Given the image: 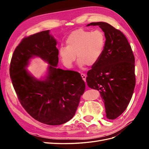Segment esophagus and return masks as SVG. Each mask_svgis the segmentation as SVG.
Wrapping results in <instances>:
<instances>
[{
  "label": "esophagus",
  "mask_w": 149,
  "mask_h": 149,
  "mask_svg": "<svg viewBox=\"0 0 149 149\" xmlns=\"http://www.w3.org/2000/svg\"><path fill=\"white\" fill-rule=\"evenodd\" d=\"M81 77H82V79L84 81H86V76L84 74H83V73H82L81 74Z\"/></svg>",
  "instance_id": "obj_1"
}]
</instances>
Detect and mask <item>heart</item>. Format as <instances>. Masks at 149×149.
I'll use <instances>...</instances> for the list:
<instances>
[{
	"instance_id": "b5f03b06",
	"label": "heart",
	"mask_w": 149,
	"mask_h": 149,
	"mask_svg": "<svg viewBox=\"0 0 149 149\" xmlns=\"http://www.w3.org/2000/svg\"><path fill=\"white\" fill-rule=\"evenodd\" d=\"M106 35L101 30L91 31L83 29L73 30L66 39V47L60 48L59 56L63 64L68 68L78 59L80 67L86 64L91 66L100 60L106 45Z\"/></svg>"
}]
</instances>
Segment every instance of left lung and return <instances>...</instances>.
<instances>
[{"instance_id": "left-lung-1", "label": "left lung", "mask_w": 149, "mask_h": 149, "mask_svg": "<svg viewBox=\"0 0 149 149\" xmlns=\"http://www.w3.org/2000/svg\"><path fill=\"white\" fill-rule=\"evenodd\" d=\"M106 35V45L101 58L87 73L90 88L100 91L106 117L115 119L123 113L131 100L136 85L135 58L125 35L106 22H92Z\"/></svg>"}]
</instances>
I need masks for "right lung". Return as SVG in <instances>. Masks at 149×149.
<instances>
[{
  "mask_svg": "<svg viewBox=\"0 0 149 149\" xmlns=\"http://www.w3.org/2000/svg\"><path fill=\"white\" fill-rule=\"evenodd\" d=\"M56 44L49 30L25 37L15 48L10 66L13 86L22 106L35 120L52 125L73 118L86 88L78 72L57 68ZM35 57L49 65L43 79H37L26 70Z\"/></svg>",
  "mask_w": 149,
  "mask_h": 149,
  "instance_id": "1",
  "label": "right lung"
}]
</instances>
